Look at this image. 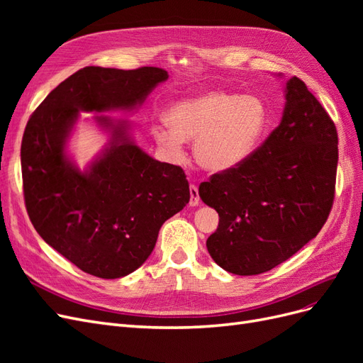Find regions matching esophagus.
<instances>
[{
	"label": "esophagus",
	"mask_w": 363,
	"mask_h": 363,
	"mask_svg": "<svg viewBox=\"0 0 363 363\" xmlns=\"http://www.w3.org/2000/svg\"><path fill=\"white\" fill-rule=\"evenodd\" d=\"M189 192H191V200L189 204L191 206H199L200 204V195H199V188L195 184L189 186Z\"/></svg>",
	"instance_id": "obj_1"
}]
</instances>
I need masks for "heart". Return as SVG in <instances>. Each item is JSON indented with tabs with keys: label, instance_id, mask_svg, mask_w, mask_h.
I'll return each instance as SVG.
<instances>
[{
	"label": "heart",
	"instance_id": "obj_1",
	"mask_svg": "<svg viewBox=\"0 0 363 363\" xmlns=\"http://www.w3.org/2000/svg\"><path fill=\"white\" fill-rule=\"evenodd\" d=\"M168 124L152 125L159 150L180 160L184 142H194L196 163L206 171L225 172L255 155L269 125V111L255 95L208 91L174 104Z\"/></svg>",
	"mask_w": 363,
	"mask_h": 363
}]
</instances>
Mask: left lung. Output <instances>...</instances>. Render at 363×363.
Segmentation results:
<instances>
[{"label": "left lung", "instance_id": "8db88e82", "mask_svg": "<svg viewBox=\"0 0 363 363\" xmlns=\"http://www.w3.org/2000/svg\"><path fill=\"white\" fill-rule=\"evenodd\" d=\"M279 127L247 162L200 184L219 215L207 251L223 269L256 276L288 260L325 224L335 200L337 131L298 77Z\"/></svg>", "mask_w": 363, "mask_h": 363}]
</instances>
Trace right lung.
<instances>
[{
  "label": "right lung",
  "mask_w": 363,
  "mask_h": 363,
  "mask_svg": "<svg viewBox=\"0 0 363 363\" xmlns=\"http://www.w3.org/2000/svg\"><path fill=\"white\" fill-rule=\"evenodd\" d=\"M167 79L155 67H86L51 91L27 123L21 167L30 221L50 247L91 276L119 279L138 269L162 224L189 203V183L180 167L142 151L125 121L96 116L112 138L83 172L65 145L80 111H130Z\"/></svg>",
  "instance_id": "1"
}]
</instances>
